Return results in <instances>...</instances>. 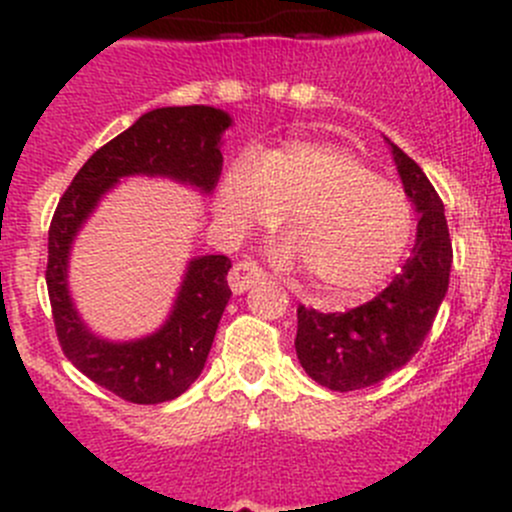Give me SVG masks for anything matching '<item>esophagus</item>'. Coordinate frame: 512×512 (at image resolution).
<instances>
[{"instance_id": "34e87169", "label": "esophagus", "mask_w": 512, "mask_h": 512, "mask_svg": "<svg viewBox=\"0 0 512 512\" xmlns=\"http://www.w3.org/2000/svg\"><path fill=\"white\" fill-rule=\"evenodd\" d=\"M265 280V272H262V267H257V262H237L235 267L230 270V275H227V285L235 294H242L247 292L250 287L260 285V282Z\"/></svg>"}]
</instances>
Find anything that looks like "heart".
Returning <instances> with one entry per match:
<instances>
[{"mask_svg": "<svg viewBox=\"0 0 512 512\" xmlns=\"http://www.w3.org/2000/svg\"><path fill=\"white\" fill-rule=\"evenodd\" d=\"M218 210L237 235L287 218L285 262H302L324 297L369 292L399 265L414 237V203L334 143L287 141L237 163L218 190Z\"/></svg>", "mask_w": 512, "mask_h": 512, "instance_id": "obj_1", "label": "heart"}]
</instances>
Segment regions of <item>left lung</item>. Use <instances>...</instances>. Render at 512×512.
Wrapping results in <instances>:
<instances>
[{"mask_svg": "<svg viewBox=\"0 0 512 512\" xmlns=\"http://www.w3.org/2000/svg\"><path fill=\"white\" fill-rule=\"evenodd\" d=\"M389 146L418 213L411 257L371 302L332 314L304 304L297 309L299 364L332 391L366 389L401 369L426 342L448 292L453 247L441 198L416 160L391 141Z\"/></svg>", "mask_w": 512, "mask_h": 512, "instance_id": "obj_1", "label": "left lung"}]
</instances>
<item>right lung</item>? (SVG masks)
Here are the masks:
<instances>
[{
    "instance_id": "obj_1",
    "label": "right lung",
    "mask_w": 512,
    "mask_h": 512,
    "mask_svg": "<svg viewBox=\"0 0 512 512\" xmlns=\"http://www.w3.org/2000/svg\"><path fill=\"white\" fill-rule=\"evenodd\" d=\"M232 118L213 106H165L148 111L108 141L74 175L49 227V287L56 337L66 359L111 394L131 404H163L190 389L203 371L230 287L225 255L190 260L173 312L156 334L108 342L81 322L69 294V252L98 200L128 175H160L213 193L223 170L225 128Z\"/></svg>"
}]
</instances>
